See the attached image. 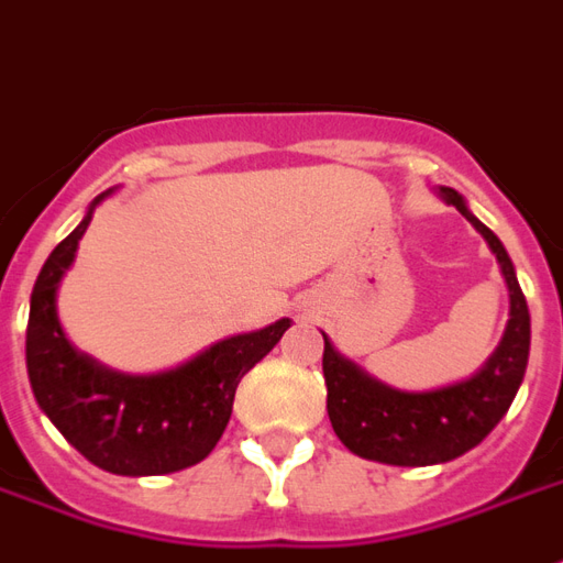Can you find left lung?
I'll use <instances>...</instances> for the list:
<instances>
[{"instance_id": "obj_1", "label": "left lung", "mask_w": 563, "mask_h": 563, "mask_svg": "<svg viewBox=\"0 0 563 563\" xmlns=\"http://www.w3.org/2000/svg\"><path fill=\"white\" fill-rule=\"evenodd\" d=\"M440 198L459 208L497 256L509 289V322L504 341L476 377L437 391H395L371 379L353 362L334 353L325 338L322 374L329 389V419L334 434L355 455L398 467L443 464L483 443L519 391L531 353V313L516 271L497 234L473 217L464 198L440 186Z\"/></svg>"}]
</instances>
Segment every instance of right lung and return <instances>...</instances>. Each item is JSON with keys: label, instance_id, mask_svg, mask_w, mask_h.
Instances as JSON below:
<instances>
[{"label": "right lung", "instance_id": "right-lung-1", "mask_svg": "<svg viewBox=\"0 0 563 563\" xmlns=\"http://www.w3.org/2000/svg\"><path fill=\"white\" fill-rule=\"evenodd\" d=\"M96 198L66 241L44 262L32 286L26 325V371L35 401L80 455L120 476H159L208 459L229 424L234 389L250 367L277 346L289 319L213 343L192 362L126 377L80 355L56 319V289L75 262Z\"/></svg>", "mask_w": 563, "mask_h": 563}]
</instances>
